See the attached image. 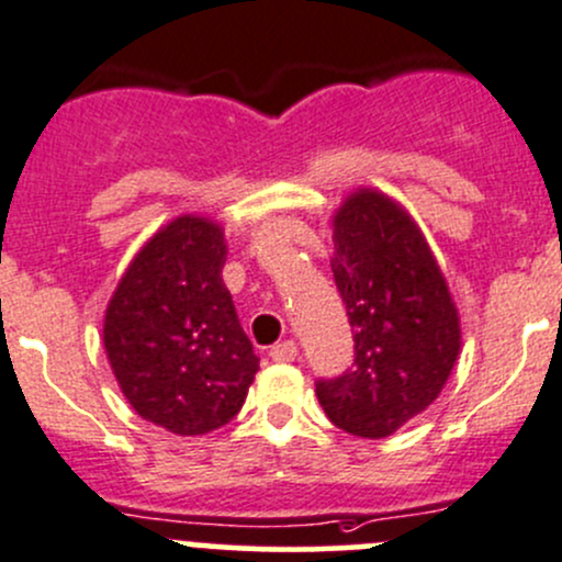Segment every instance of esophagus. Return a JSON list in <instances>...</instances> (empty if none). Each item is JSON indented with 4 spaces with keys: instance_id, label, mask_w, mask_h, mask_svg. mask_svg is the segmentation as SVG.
Here are the masks:
<instances>
[{
    "instance_id": "34e87169",
    "label": "esophagus",
    "mask_w": 562,
    "mask_h": 562,
    "mask_svg": "<svg viewBox=\"0 0 562 562\" xmlns=\"http://www.w3.org/2000/svg\"><path fill=\"white\" fill-rule=\"evenodd\" d=\"M269 356L274 361H293L299 356V345L293 339H285V342H277L274 348L269 350Z\"/></svg>"
}]
</instances>
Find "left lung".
<instances>
[{"label":"left lung","mask_w":562,"mask_h":562,"mask_svg":"<svg viewBox=\"0 0 562 562\" xmlns=\"http://www.w3.org/2000/svg\"><path fill=\"white\" fill-rule=\"evenodd\" d=\"M331 231V271L356 359L334 381H317V402L334 427L389 438L449 381L462 348L457 304L416 220L386 192H350Z\"/></svg>","instance_id":"left-lung-1"}]
</instances>
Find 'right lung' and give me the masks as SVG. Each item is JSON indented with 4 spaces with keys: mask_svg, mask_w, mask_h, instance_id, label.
Masks as SVG:
<instances>
[{
    "mask_svg": "<svg viewBox=\"0 0 562 562\" xmlns=\"http://www.w3.org/2000/svg\"><path fill=\"white\" fill-rule=\"evenodd\" d=\"M217 220L181 214L130 260L103 321L124 400L173 435H206L245 405L258 356L223 282Z\"/></svg>",
    "mask_w": 562,
    "mask_h": 562,
    "instance_id": "add662e5",
    "label": "right lung"
}]
</instances>
